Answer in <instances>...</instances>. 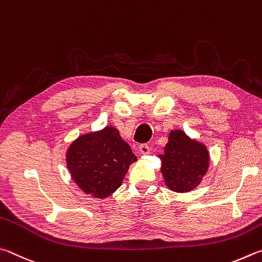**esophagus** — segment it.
<instances>
[{
	"instance_id": "esophagus-1",
	"label": "esophagus",
	"mask_w": 262,
	"mask_h": 262,
	"mask_svg": "<svg viewBox=\"0 0 262 262\" xmlns=\"http://www.w3.org/2000/svg\"><path fill=\"white\" fill-rule=\"evenodd\" d=\"M139 150H140L141 154H145V155L150 153V148H149V146L147 144H141L139 146Z\"/></svg>"
}]
</instances>
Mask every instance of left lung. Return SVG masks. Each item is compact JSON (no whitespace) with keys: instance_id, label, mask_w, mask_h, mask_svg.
<instances>
[{"instance_id":"left-lung-1","label":"left lung","mask_w":262,"mask_h":262,"mask_svg":"<svg viewBox=\"0 0 262 262\" xmlns=\"http://www.w3.org/2000/svg\"><path fill=\"white\" fill-rule=\"evenodd\" d=\"M160 159L166 185L181 193L198 186L209 166V154L206 146L191 140L181 130L170 132Z\"/></svg>"}]
</instances>
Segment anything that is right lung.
Returning a JSON list of instances; mask_svg holds the SVG:
<instances>
[{
    "mask_svg": "<svg viewBox=\"0 0 262 262\" xmlns=\"http://www.w3.org/2000/svg\"><path fill=\"white\" fill-rule=\"evenodd\" d=\"M137 158L113 126L80 136L67 152L72 180L87 194L105 198L122 185Z\"/></svg>",
    "mask_w": 262,
    "mask_h": 262,
    "instance_id": "obj_1",
    "label": "right lung"
}]
</instances>
